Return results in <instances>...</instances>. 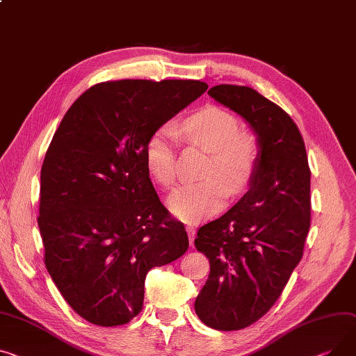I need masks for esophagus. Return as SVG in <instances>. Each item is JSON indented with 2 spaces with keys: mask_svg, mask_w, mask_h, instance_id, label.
Masks as SVG:
<instances>
[{
  "mask_svg": "<svg viewBox=\"0 0 356 356\" xmlns=\"http://www.w3.org/2000/svg\"><path fill=\"white\" fill-rule=\"evenodd\" d=\"M186 232L188 236V242H191V246H193V241H195V236H196V230L193 226H186Z\"/></svg>",
  "mask_w": 356,
  "mask_h": 356,
  "instance_id": "1",
  "label": "esophagus"
}]
</instances>
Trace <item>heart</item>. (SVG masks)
<instances>
[{
    "instance_id": "b5f03b06",
    "label": "heart",
    "mask_w": 356,
    "mask_h": 356,
    "mask_svg": "<svg viewBox=\"0 0 356 356\" xmlns=\"http://www.w3.org/2000/svg\"><path fill=\"white\" fill-rule=\"evenodd\" d=\"M239 120L220 107H204L183 123V130L195 145L210 152L203 177L206 180L179 187L168 197L173 215L197 223L223 207L229 192L238 195L249 184L257 161V141L239 133ZM179 131L172 123L160 126L147 140L145 159L152 177L170 186L176 179Z\"/></svg>"
}]
</instances>
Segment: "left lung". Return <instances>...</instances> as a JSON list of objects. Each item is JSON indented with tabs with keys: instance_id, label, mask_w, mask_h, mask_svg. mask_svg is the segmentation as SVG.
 <instances>
[{
	"instance_id": "left-lung-1",
	"label": "left lung",
	"mask_w": 356,
	"mask_h": 356,
	"mask_svg": "<svg viewBox=\"0 0 356 356\" xmlns=\"http://www.w3.org/2000/svg\"><path fill=\"white\" fill-rule=\"evenodd\" d=\"M207 94L243 118L259 147L248 192L195 239L210 262L195 311L213 329L239 330L270 309L300 262L311 170L300 131L279 106L245 86L220 84Z\"/></svg>"
}]
</instances>
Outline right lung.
<instances>
[{
    "label": "right lung",
    "instance_id": "add662e5",
    "mask_svg": "<svg viewBox=\"0 0 356 356\" xmlns=\"http://www.w3.org/2000/svg\"><path fill=\"white\" fill-rule=\"evenodd\" d=\"M207 90L197 80H120L92 86L68 108L41 168L38 227L44 262L63 298L99 326L143 309L150 269L183 256V223L150 180V136Z\"/></svg>",
    "mask_w": 356,
    "mask_h": 356
}]
</instances>
